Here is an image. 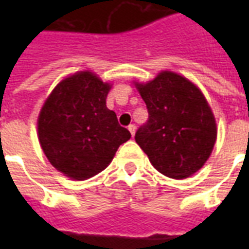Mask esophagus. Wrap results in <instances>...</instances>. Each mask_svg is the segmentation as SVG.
I'll return each instance as SVG.
<instances>
[{"label": "esophagus", "mask_w": 249, "mask_h": 249, "mask_svg": "<svg viewBox=\"0 0 249 249\" xmlns=\"http://www.w3.org/2000/svg\"><path fill=\"white\" fill-rule=\"evenodd\" d=\"M128 130H129L130 135H132V137H133V136H135V132H136V126L133 124L129 125V126H128Z\"/></svg>", "instance_id": "obj_1"}]
</instances>
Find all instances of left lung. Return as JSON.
<instances>
[{
  "instance_id": "8db88e82",
  "label": "left lung",
  "mask_w": 249,
  "mask_h": 249,
  "mask_svg": "<svg viewBox=\"0 0 249 249\" xmlns=\"http://www.w3.org/2000/svg\"><path fill=\"white\" fill-rule=\"evenodd\" d=\"M133 84L149 113L146 125L136 132V142L164 176H192L207 162L217 139L216 119L203 92L171 71Z\"/></svg>"
}]
</instances>
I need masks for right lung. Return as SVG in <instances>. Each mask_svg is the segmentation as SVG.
<instances>
[{
    "label": "right lung",
    "mask_w": 249,
    "mask_h": 249,
    "mask_svg": "<svg viewBox=\"0 0 249 249\" xmlns=\"http://www.w3.org/2000/svg\"><path fill=\"white\" fill-rule=\"evenodd\" d=\"M110 82L92 71H76L57 84L37 119L38 141L53 167L71 180L104 171L130 139L116 113L107 108Z\"/></svg>",
    "instance_id": "add662e5"
}]
</instances>
